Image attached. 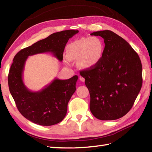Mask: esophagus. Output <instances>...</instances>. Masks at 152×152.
<instances>
[{
    "label": "esophagus",
    "mask_w": 152,
    "mask_h": 152,
    "mask_svg": "<svg viewBox=\"0 0 152 152\" xmlns=\"http://www.w3.org/2000/svg\"><path fill=\"white\" fill-rule=\"evenodd\" d=\"M79 79H80V81L82 82H83L85 81V78H83V77H82V76H80L79 77Z\"/></svg>",
    "instance_id": "obj_1"
}]
</instances>
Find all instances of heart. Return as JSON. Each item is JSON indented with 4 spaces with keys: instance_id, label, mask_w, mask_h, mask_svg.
I'll return each instance as SVG.
<instances>
[{
    "instance_id": "1",
    "label": "heart",
    "mask_w": 152,
    "mask_h": 152,
    "mask_svg": "<svg viewBox=\"0 0 152 152\" xmlns=\"http://www.w3.org/2000/svg\"><path fill=\"white\" fill-rule=\"evenodd\" d=\"M104 45L96 37H83L70 42L66 48V61L78 60V66L83 69L95 66L102 59Z\"/></svg>"
}]
</instances>
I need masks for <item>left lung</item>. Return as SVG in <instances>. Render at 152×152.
<instances>
[{
    "label": "left lung",
    "mask_w": 152,
    "mask_h": 152,
    "mask_svg": "<svg viewBox=\"0 0 152 152\" xmlns=\"http://www.w3.org/2000/svg\"><path fill=\"white\" fill-rule=\"evenodd\" d=\"M105 44L95 66L80 71L90 93L89 108L100 120H114L130 110L142 84L138 55L127 41L109 30L93 32Z\"/></svg>",
    "instance_id": "8db88e82"
}]
</instances>
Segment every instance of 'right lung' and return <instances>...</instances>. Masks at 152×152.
Instances as JSON below:
<instances>
[{"label":"right lung","mask_w":152,"mask_h":152,"mask_svg":"<svg viewBox=\"0 0 152 152\" xmlns=\"http://www.w3.org/2000/svg\"><path fill=\"white\" fill-rule=\"evenodd\" d=\"M78 30H66L53 33L15 55L8 74L10 92L19 112L34 124L50 126L61 122L65 117L67 105L76 91L78 76L68 80L55 78L38 91H32L23 80L25 64L28 56L46 52L52 53L59 61L69 38Z\"/></svg>","instance_id":"add662e5"}]
</instances>
